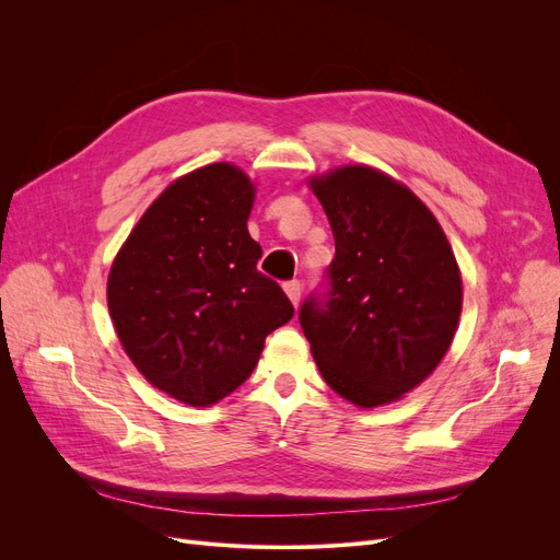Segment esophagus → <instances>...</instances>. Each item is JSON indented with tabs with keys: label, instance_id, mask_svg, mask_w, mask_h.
<instances>
[{
	"label": "esophagus",
	"instance_id": "1",
	"mask_svg": "<svg viewBox=\"0 0 560 560\" xmlns=\"http://www.w3.org/2000/svg\"><path fill=\"white\" fill-rule=\"evenodd\" d=\"M283 290H285V295H288V300L292 302V306H300V300H302V283L300 281H288L285 285H283Z\"/></svg>",
	"mask_w": 560,
	"mask_h": 560
}]
</instances>
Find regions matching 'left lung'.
I'll return each instance as SVG.
<instances>
[{"mask_svg":"<svg viewBox=\"0 0 560 560\" xmlns=\"http://www.w3.org/2000/svg\"><path fill=\"white\" fill-rule=\"evenodd\" d=\"M306 182L336 241L329 300L300 311L311 354L349 404H393L454 340L463 308L456 256L429 206L386 172L351 163Z\"/></svg>","mask_w":560,"mask_h":560,"instance_id":"1","label":"left lung"}]
</instances>
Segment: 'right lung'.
Here are the masks:
<instances>
[{"instance_id":"add662e5","label":"right lung","mask_w":560,"mask_h":560,"mask_svg":"<svg viewBox=\"0 0 560 560\" xmlns=\"http://www.w3.org/2000/svg\"><path fill=\"white\" fill-rule=\"evenodd\" d=\"M254 199L243 167H197L150 203L113 258L115 334L138 372L182 404L213 406L243 386L265 338L295 315L256 270Z\"/></svg>"}]
</instances>
